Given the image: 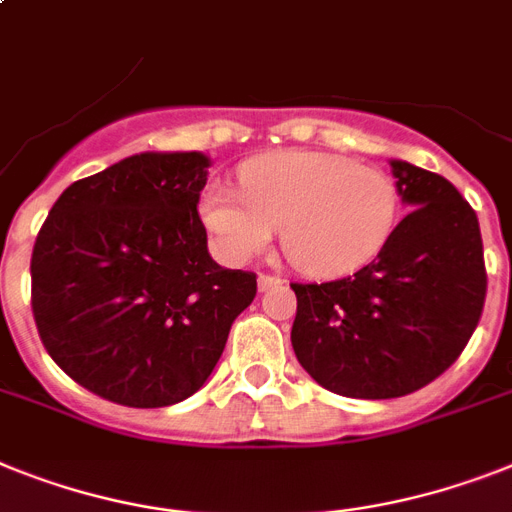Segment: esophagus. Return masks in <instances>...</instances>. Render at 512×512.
<instances>
[{
    "instance_id": "esophagus-1",
    "label": "esophagus",
    "mask_w": 512,
    "mask_h": 512,
    "mask_svg": "<svg viewBox=\"0 0 512 512\" xmlns=\"http://www.w3.org/2000/svg\"><path fill=\"white\" fill-rule=\"evenodd\" d=\"M282 285L280 277H272V274H259V290L266 293V290H272V287Z\"/></svg>"
}]
</instances>
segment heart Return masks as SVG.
Instances as JSON below:
<instances>
[{
	"mask_svg": "<svg viewBox=\"0 0 512 512\" xmlns=\"http://www.w3.org/2000/svg\"><path fill=\"white\" fill-rule=\"evenodd\" d=\"M398 188L382 170L327 151L261 154L240 170V193L209 185L198 211L222 259L282 248L308 277H345L377 259L398 225Z\"/></svg>",
	"mask_w": 512,
	"mask_h": 512,
	"instance_id": "1",
	"label": "heart"
}]
</instances>
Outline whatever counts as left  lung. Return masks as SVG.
I'll return each mask as SVG.
<instances>
[{
    "mask_svg": "<svg viewBox=\"0 0 512 512\" xmlns=\"http://www.w3.org/2000/svg\"><path fill=\"white\" fill-rule=\"evenodd\" d=\"M408 214L353 277L290 285L293 350L324 390L387 400L450 369L479 324L487 272L476 211L450 180L390 159Z\"/></svg>",
    "mask_w": 512,
    "mask_h": 512,
    "instance_id": "8db88e82",
    "label": "left lung"
}]
</instances>
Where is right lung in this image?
<instances>
[{"mask_svg": "<svg viewBox=\"0 0 512 512\" xmlns=\"http://www.w3.org/2000/svg\"><path fill=\"white\" fill-rule=\"evenodd\" d=\"M211 159L143 151L57 198L31 259V303L46 353L67 377L130 408L201 390L256 274L206 248L198 198Z\"/></svg>", "mask_w": 512, "mask_h": 512, "instance_id": "1", "label": "right lung"}]
</instances>
